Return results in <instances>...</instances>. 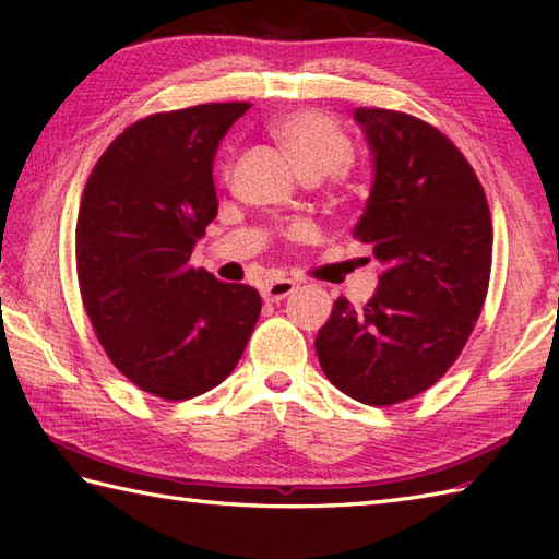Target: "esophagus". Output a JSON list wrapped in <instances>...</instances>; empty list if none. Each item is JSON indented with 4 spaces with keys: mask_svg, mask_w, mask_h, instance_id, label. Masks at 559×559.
Masks as SVG:
<instances>
[{
    "mask_svg": "<svg viewBox=\"0 0 559 559\" xmlns=\"http://www.w3.org/2000/svg\"><path fill=\"white\" fill-rule=\"evenodd\" d=\"M295 293V283L288 281V278H281V281H271L266 283L264 288H261V298H264L266 302H281L286 300L288 295Z\"/></svg>",
    "mask_w": 559,
    "mask_h": 559,
    "instance_id": "1",
    "label": "esophagus"
}]
</instances>
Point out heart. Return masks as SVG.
Returning a JSON list of instances; mask_svg holds the SVG:
<instances>
[{
    "label": "heart",
    "instance_id": "obj_1",
    "mask_svg": "<svg viewBox=\"0 0 559 559\" xmlns=\"http://www.w3.org/2000/svg\"><path fill=\"white\" fill-rule=\"evenodd\" d=\"M273 139L286 151L305 180H324L350 163L353 148L346 132L317 110H298L278 117L271 127Z\"/></svg>",
    "mask_w": 559,
    "mask_h": 559
}]
</instances>
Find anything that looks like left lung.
Wrapping results in <instances>:
<instances>
[{"label": "left lung", "mask_w": 559, "mask_h": 559, "mask_svg": "<svg viewBox=\"0 0 559 559\" xmlns=\"http://www.w3.org/2000/svg\"><path fill=\"white\" fill-rule=\"evenodd\" d=\"M374 182L353 237L382 261L365 307L334 302L314 348L329 382L394 406L442 379L476 326L492 266V221L476 173L418 117L358 108Z\"/></svg>", "instance_id": "1"}]
</instances>
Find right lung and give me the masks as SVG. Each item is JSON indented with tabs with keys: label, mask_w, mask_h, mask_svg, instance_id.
<instances>
[{
	"label": "right lung",
	"mask_w": 559,
	"mask_h": 559,
	"mask_svg": "<svg viewBox=\"0 0 559 559\" xmlns=\"http://www.w3.org/2000/svg\"><path fill=\"white\" fill-rule=\"evenodd\" d=\"M247 110L249 103H206L148 115L112 141L83 189V307L117 370L165 401L218 386L261 312L252 286L189 266L218 213L213 156Z\"/></svg>",
	"instance_id": "add662e5"
}]
</instances>
